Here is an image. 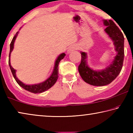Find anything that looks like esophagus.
Wrapping results in <instances>:
<instances>
[{"instance_id":"34e87169","label":"esophagus","mask_w":133,"mask_h":133,"mask_svg":"<svg viewBox=\"0 0 133 133\" xmlns=\"http://www.w3.org/2000/svg\"><path fill=\"white\" fill-rule=\"evenodd\" d=\"M76 50H77V47L75 46H72L68 49V50H67V53H71V51H73Z\"/></svg>"}]
</instances>
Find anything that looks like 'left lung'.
I'll return each instance as SVG.
<instances>
[{"mask_svg": "<svg viewBox=\"0 0 133 133\" xmlns=\"http://www.w3.org/2000/svg\"><path fill=\"white\" fill-rule=\"evenodd\" d=\"M104 29L109 37L113 42L117 55L111 64L102 70L91 69L87 62V53L81 51L82 60L78 69L80 75L85 82L96 86H103L111 83L117 77L123 67L124 50V37L120 29L111 20H103Z\"/></svg>", "mask_w": 133, "mask_h": 133, "instance_id": "8db88e82", "label": "left lung"}]
</instances>
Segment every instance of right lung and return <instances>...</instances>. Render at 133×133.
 Masks as SVG:
<instances>
[{"label": "right lung", "instance_id": "right-lung-1", "mask_svg": "<svg viewBox=\"0 0 133 133\" xmlns=\"http://www.w3.org/2000/svg\"><path fill=\"white\" fill-rule=\"evenodd\" d=\"M18 33H19V31H17L16 34L15 35L14 37H13L12 42H11V43L10 44V53L9 56V65L11 71H12V75L13 76V77H14L15 80L16 81L18 84H19L21 87H22V88H23L24 89H25L26 90L30 91L31 93H43V92L48 90V89L51 88V87L56 83L58 77V64H59L60 60H62L63 58H64L66 55H65V53H63L62 54H60V55L58 56V57L57 58V59H56L55 62V67H54V69L52 73H51L50 77H49L46 81H44V82L42 83H39V84L32 85H28L24 84V83H22L21 81H20L18 79L16 76V70L13 69L10 64V53L12 51L13 48H14V43L16 40V38L18 35Z\"/></svg>", "mask_w": 133, "mask_h": 133}]
</instances>
